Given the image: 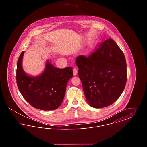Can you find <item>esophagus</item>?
<instances>
[{"label":"esophagus","instance_id":"esophagus-1","mask_svg":"<svg viewBox=\"0 0 147 147\" xmlns=\"http://www.w3.org/2000/svg\"><path fill=\"white\" fill-rule=\"evenodd\" d=\"M73 75L74 76H76L78 73V70L77 69V68H74L73 69Z\"/></svg>","mask_w":147,"mask_h":147}]
</instances>
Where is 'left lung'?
<instances>
[{
	"mask_svg": "<svg viewBox=\"0 0 147 147\" xmlns=\"http://www.w3.org/2000/svg\"><path fill=\"white\" fill-rule=\"evenodd\" d=\"M76 63L88 103L102 108L115 102L127 82L125 55L111 38L105 40L90 56H79Z\"/></svg>",
	"mask_w": 147,
	"mask_h": 147,
	"instance_id": "left-lung-1",
	"label": "left lung"
}]
</instances>
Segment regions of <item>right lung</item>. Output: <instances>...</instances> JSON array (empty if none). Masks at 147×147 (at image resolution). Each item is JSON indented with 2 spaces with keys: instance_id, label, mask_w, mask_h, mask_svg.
Segmentation results:
<instances>
[{
  "instance_id": "1",
  "label": "right lung",
  "mask_w": 147,
  "mask_h": 147,
  "mask_svg": "<svg viewBox=\"0 0 147 147\" xmlns=\"http://www.w3.org/2000/svg\"><path fill=\"white\" fill-rule=\"evenodd\" d=\"M23 51L17 62L16 83L22 96L34 107L42 110H53L63 102L68 80L73 77V68L55 67L49 60L42 74L32 77L22 67Z\"/></svg>"
}]
</instances>
